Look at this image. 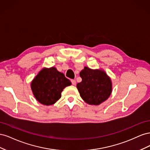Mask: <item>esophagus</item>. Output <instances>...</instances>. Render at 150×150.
Segmentation results:
<instances>
[{
	"label": "esophagus",
	"mask_w": 150,
	"mask_h": 150,
	"mask_svg": "<svg viewBox=\"0 0 150 150\" xmlns=\"http://www.w3.org/2000/svg\"><path fill=\"white\" fill-rule=\"evenodd\" d=\"M71 83H72V84L74 85V86H75L76 84V81L74 79H72L71 80Z\"/></svg>",
	"instance_id": "34e87169"
}]
</instances>
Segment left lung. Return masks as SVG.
<instances>
[{"mask_svg":"<svg viewBox=\"0 0 150 150\" xmlns=\"http://www.w3.org/2000/svg\"><path fill=\"white\" fill-rule=\"evenodd\" d=\"M79 75L82 81L76 86L81 97L86 103L99 105L110 97L112 92V83L105 72L84 67Z\"/></svg>","mask_w":150,"mask_h":150,"instance_id":"8db88e82","label":"left lung"}]
</instances>
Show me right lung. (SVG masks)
Returning a JSON list of instances; mask_svg holds the SVG:
<instances>
[{
    "label": "right lung",
    "mask_w": 150,
    "mask_h": 150,
    "mask_svg": "<svg viewBox=\"0 0 150 150\" xmlns=\"http://www.w3.org/2000/svg\"><path fill=\"white\" fill-rule=\"evenodd\" d=\"M71 84L64 74L56 67L44 68L31 83V89L34 97L44 105L55 103L61 97V92Z\"/></svg>",
    "instance_id": "right-lung-1"
}]
</instances>
